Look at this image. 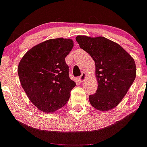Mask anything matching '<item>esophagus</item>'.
<instances>
[{"mask_svg": "<svg viewBox=\"0 0 147 147\" xmlns=\"http://www.w3.org/2000/svg\"><path fill=\"white\" fill-rule=\"evenodd\" d=\"M86 78H87V74L84 73V72H82V75H81V76L80 77L79 79H78V81H79L80 82H84V81L85 80Z\"/></svg>", "mask_w": 147, "mask_h": 147, "instance_id": "34e87169", "label": "esophagus"}]
</instances>
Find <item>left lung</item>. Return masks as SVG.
<instances>
[{
	"mask_svg": "<svg viewBox=\"0 0 147 147\" xmlns=\"http://www.w3.org/2000/svg\"><path fill=\"white\" fill-rule=\"evenodd\" d=\"M76 40L95 63L98 87L95 94L89 96L90 104L101 112L114 109L135 80L134 60L119 44L104 37L78 35Z\"/></svg>",
	"mask_w": 147,
	"mask_h": 147,
	"instance_id": "obj_1",
	"label": "left lung"
}]
</instances>
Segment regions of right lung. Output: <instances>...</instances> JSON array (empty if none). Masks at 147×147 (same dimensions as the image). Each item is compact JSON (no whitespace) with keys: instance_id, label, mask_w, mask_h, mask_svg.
Here are the masks:
<instances>
[{"instance_id":"add662e5","label":"right lung","mask_w":147,"mask_h":147,"mask_svg":"<svg viewBox=\"0 0 147 147\" xmlns=\"http://www.w3.org/2000/svg\"><path fill=\"white\" fill-rule=\"evenodd\" d=\"M69 38H55L34 46L18 67L20 84L39 110L53 113L66 105L76 83L69 78L65 57L73 47Z\"/></svg>"}]
</instances>
